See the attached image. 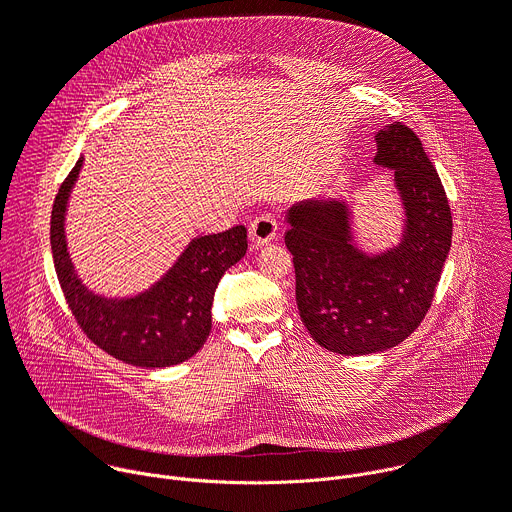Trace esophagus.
<instances>
[{
  "instance_id": "obj_1",
  "label": "esophagus",
  "mask_w": 512,
  "mask_h": 512,
  "mask_svg": "<svg viewBox=\"0 0 512 512\" xmlns=\"http://www.w3.org/2000/svg\"><path fill=\"white\" fill-rule=\"evenodd\" d=\"M275 235H277V221L271 214L255 216V221L249 227V237L255 247L271 243L275 239Z\"/></svg>"
}]
</instances>
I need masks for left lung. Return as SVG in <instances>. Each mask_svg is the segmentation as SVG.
Here are the masks:
<instances>
[{"mask_svg": "<svg viewBox=\"0 0 512 512\" xmlns=\"http://www.w3.org/2000/svg\"><path fill=\"white\" fill-rule=\"evenodd\" d=\"M375 139V164L391 172L405 214L395 247L364 253L338 198L304 200L285 214L302 322L320 346L346 356L393 348L421 324L452 247L446 190L419 137L397 121Z\"/></svg>", "mask_w": 512, "mask_h": 512, "instance_id": "1", "label": "left lung"}]
</instances>
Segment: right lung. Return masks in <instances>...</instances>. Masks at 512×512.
<instances>
[{"instance_id": "add662e5", "label": "right lung", "mask_w": 512, "mask_h": 512, "mask_svg": "<svg viewBox=\"0 0 512 512\" xmlns=\"http://www.w3.org/2000/svg\"><path fill=\"white\" fill-rule=\"evenodd\" d=\"M83 162L81 156L62 182L50 218L52 259L72 316L99 348L133 367L164 369L188 360L210 334L218 281L247 253V229L237 225L192 239L176 263L135 296H99L81 281L64 235L68 198Z\"/></svg>"}]
</instances>
